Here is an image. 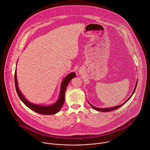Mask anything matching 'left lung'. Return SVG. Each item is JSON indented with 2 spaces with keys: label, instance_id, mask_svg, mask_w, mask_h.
Here are the masks:
<instances>
[{
  "label": "left lung",
  "instance_id": "obj_1",
  "mask_svg": "<svg viewBox=\"0 0 150 150\" xmlns=\"http://www.w3.org/2000/svg\"><path fill=\"white\" fill-rule=\"evenodd\" d=\"M137 81L136 82V86H135V87H134V90H133V93H132V95H130V96L129 98L124 103H122V105H119V106H115V107H110V108H98V107H95V106H92L91 104H90L89 103V105L91 106V107H92L93 109H95V110H97V111H102V112H108V111H112V110H117V108H120V107H121L122 105H124L126 102H127L130 99V98L132 97V96L133 95V94L134 93V91H135V89H136V86H137Z\"/></svg>",
  "mask_w": 150,
  "mask_h": 150
}]
</instances>
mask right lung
I'll list each match as a JSON object with an SVG mask.
<instances>
[{
    "instance_id": "right-lung-1",
    "label": "right lung",
    "mask_w": 150,
    "mask_h": 150,
    "mask_svg": "<svg viewBox=\"0 0 150 150\" xmlns=\"http://www.w3.org/2000/svg\"><path fill=\"white\" fill-rule=\"evenodd\" d=\"M17 71L16 70L15 71L14 74V80H15V86L17 93L20 98V99L22 100V102L30 109L32 110L39 113L44 115H52L57 113L62 107L64 102V94L66 87L70 81V80L76 76L75 73L72 72L69 73L67 76H66L63 80L61 86V91L59 93V96L58 100L53 105H49V106H42L33 104L28 100H27L24 96L22 95L21 92H20L18 86V82L17 79Z\"/></svg>"
}]
</instances>
